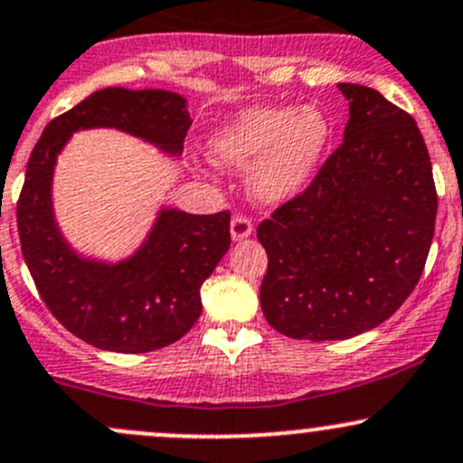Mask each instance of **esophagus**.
Masks as SVG:
<instances>
[{"label":"esophagus","mask_w":463,"mask_h":463,"mask_svg":"<svg viewBox=\"0 0 463 463\" xmlns=\"http://www.w3.org/2000/svg\"><path fill=\"white\" fill-rule=\"evenodd\" d=\"M252 235V222L246 215H232L231 220V237L232 241H241Z\"/></svg>","instance_id":"obj_1"}]
</instances>
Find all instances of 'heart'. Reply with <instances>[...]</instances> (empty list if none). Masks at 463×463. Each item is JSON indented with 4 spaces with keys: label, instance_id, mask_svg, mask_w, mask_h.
Segmentation results:
<instances>
[{
    "label": "heart",
    "instance_id": "obj_1",
    "mask_svg": "<svg viewBox=\"0 0 463 463\" xmlns=\"http://www.w3.org/2000/svg\"><path fill=\"white\" fill-rule=\"evenodd\" d=\"M332 127L317 108L257 105L243 109L208 140L213 160L252 166L250 189L266 204H283L307 189L317 175Z\"/></svg>",
    "mask_w": 463,
    "mask_h": 463
}]
</instances>
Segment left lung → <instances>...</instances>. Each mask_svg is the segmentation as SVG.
<instances>
[{
	"instance_id": "1",
	"label": "left lung",
	"mask_w": 463,
	"mask_h": 463,
	"mask_svg": "<svg viewBox=\"0 0 463 463\" xmlns=\"http://www.w3.org/2000/svg\"><path fill=\"white\" fill-rule=\"evenodd\" d=\"M338 90L349 100L343 145L257 226L268 252L261 309L289 338L343 340L387 321L433 241L438 191L415 120L372 88Z\"/></svg>"
}]
</instances>
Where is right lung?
Wrapping results in <instances>:
<instances>
[{"mask_svg":"<svg viewBox=\"0 0 463 463\" xmlns=\"http://www.w3.org/2000/svg\"><path fill=\"white\" fill-rule=\"evenodd\" d=\"M90 127H116L180 156L191 116L174 91H94L45 127L17 202L25 266L52 317L99 349L154 352L180 340L200 318L202 283L231 246V213L191 215L162 208L134 257L114 266L79 257L61 237L50 191L61 149L74 131Z\"/></svg>","mask_w":463,"mask_h":463,"instance_id":"right-lung-1","label":"right lung"}]
</instances>
